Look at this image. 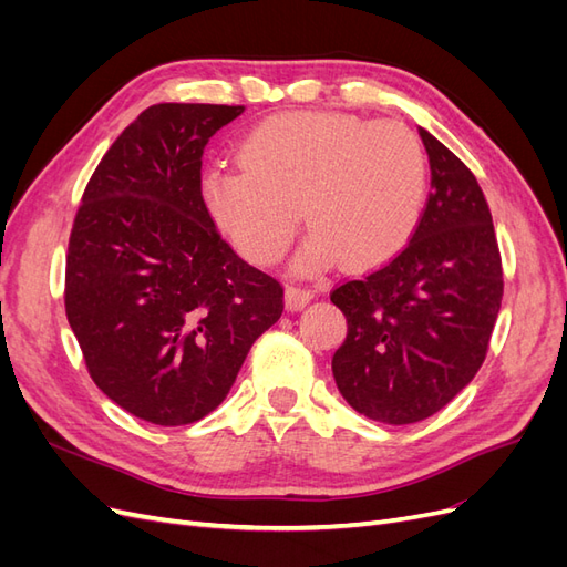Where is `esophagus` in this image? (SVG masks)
Listing matches in <instances>:
<instances>
[{"label":"esophagus","mask_w":567,"mask_h":567,"mask_svg":"<svg viewBox=\"0 0 567 567\" xmlns=\"http://www.w3.org/2000/svg\"><path fill=\"white\" fill-rule=\"evenodd\" d=\"M312 298H315L312 290H307V288H300V286L286 288V305L290 307V310H302L305 305H310Z\"/></svg>","instance_id":"esophagus-1"}]
</instances>
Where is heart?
Here are the masks:
<instances>
[{
  "mask_svg": "<svg viewBox=\"0 0 567 567\" xmlns=\"http://www.w3.org/2000/svg\"><path fill=\"white\" fill-rule=\"evenodd\" d=\"M425 188V151L409 127L348 113L288 111L246 134L236 165L208 169L200 198L255 265H271L286 252L300 205L312 231L298 267L319 269L340 257L364 269L409 244Z\"/></svg>",
  "mask_w": 567,
  "mask_h": 567,
  "instance_id": "heart-1",
  "label": "heart"
}]
</instances>
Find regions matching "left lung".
<instances>
[{
	"instance_id": "8db88e82",
	"label": "left lung",
	"mask_w": 567,
	"mask_h": 567,
	"mask_svg": "<svg viewBox=\"0 0 567 567\" xmlns=\"http://www.w3.org/2000/svg\"><path fill=\"white\" fill-rule=\"evenodd\" d=\"M431 196L409 246L364 279L333 288L348 319L333 379L352 409L390 425L437 414L483 367L504 274L483 188L419 127Z\"/></svg>"
}]
</instances>
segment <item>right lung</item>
Returning <instances> with one entry per match:
<instances>
[{
    "instance_id": "obj_1",
    "label": "right lung",
    "mask_w": 567,
    "mask_h": 567,
    "mask_svg": "<svg viewBox=\"0 0 567 567\" xmlns=\"http://www.w3.org/2000/svg\"><path fill=\"white\" fill-rule=\"evenodd\" d=\"M244 111L148 106L101 158L75 215L68 323L99 390L148 423L208 416L284 312V286L234 252L200 198L203 148Z\"/></svg>"
}]
</instances>
